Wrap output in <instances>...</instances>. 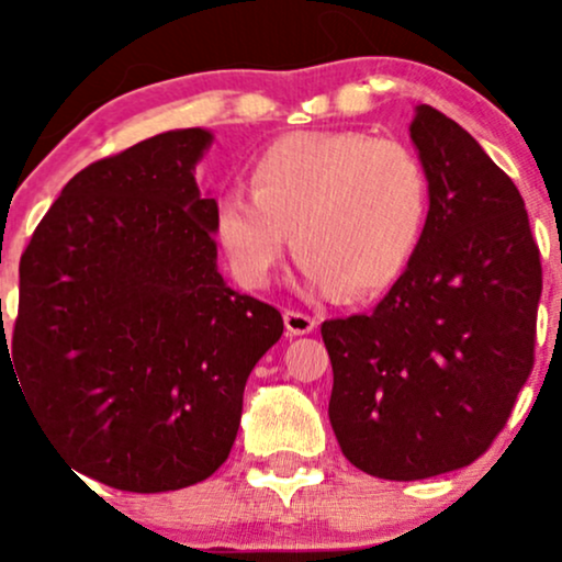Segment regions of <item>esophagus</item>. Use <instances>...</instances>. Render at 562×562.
Returning <instances> with one entry per match:
<instances>
[{
	"instance_id": "obj_1",
	"label": "esophagus",
	"mask_w": 562,
	"mask_h": 562,
	"mask_svg": "<svg viewBox=\"0 0 562 562\" xmlns=\"http://www.w3.org/2000/svg\"><path fill=\"white\" fill-rule=\"evenodd\" d=\"M285 327L290 335H308V333H314V327H317V319L308 317V314H303V312H293V308H288Z\"/></svg>"
}]
</instances>
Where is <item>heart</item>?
Returning a JSON list of instances; mask_svg holds the SVG:
<instances>
[{
    "label": "heart",
    "mask_w": 562,
    "mask_h": 562,
    "mask_svg": "<svg viewBox=\"0 0 562 562\" xmlns=\"http://www.w3.org/2000/svg\"><path fill=\"white\" fill-rule=\"evenodd\" d=\"M428 200V171L404 142L293 132L254 158L250 190L218 192L211 227L245 288H267L295 240L308 288L367 295L415 256Z\"/></svg>",
    "instance_id": "obj_1"
}]
</instances>
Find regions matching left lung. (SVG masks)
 <instances>
[{"instance_id": "obj_1", "label": "left lung", "mask_w": 562, "mask_h": 562, "mask_svg": "<svg viewBox=\"0 0 562 562\" xmlns=\"http://www.w3.org/2000/svg\"><path fill=\"white\" fill-rule=\"evenodd\" d=\"M428 171L415 256L372 314L322 325L330 425L346 460L385 481L470 465L531 375L539 248L518 187L441 111L417 105Z\"/></svg>"}]
</instances>
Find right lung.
I'll list each match as a JSON object with an SVG mask.
<instances>
[{
	"label": "right lung",
	"instance_id": "right-lung-1",
	"mask_svg": "<svg viewBox=\"0 0 562 562\" xmlns=\"http://www.w3.org/2000/svg\"><path fill=\"white\" fill-rule=\"evenodd\" d=\"M209 128H173L63 187L21 259L12 333L31 412L74 468L121 492H177L229 457L274 306L216 267ZM8 338H2V351Z\"/></svg>",
	"mask_w": 562,
	"mask_h": 562
}]
</instances>
